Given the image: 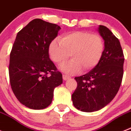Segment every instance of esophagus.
Instances as JSON below:
<instances>
[{
  "instance_id": "esophagus-1",
  "label": "esophagus",
  "mask_w": 131,
  "mask_h": 131,
  "mask_svg": "<svg viewBox=\"0 0 131 131\" xmlns=\"http://www.w3.org/2000/svg\"><path fill=\"white\" fill-rule=\"evenodd\" d=\"M63 80H67L68 79L70 78V76H67V75H66V74H63Z\"/></svg>"
}]
</instances>
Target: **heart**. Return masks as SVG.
<instances>
[{
    "label": "heart",
    "instance_id": "obj_1",
    "mask_svg": "<svg viewBox=\"0 0 131 131\" xmlns=\"http://www.w3.org/2000/svg\"><path fill=\"white\" fill-rule=\"evenodd\" d=\"M104 50L103 39L97 34L88 31H74L66 34L60 41L55 39L50 43L49 54L53 61L61 66L62 70L68 74H76L95 68L101 61Z\"/></svg>",
    "mask_w": 131,
    "mask_h": 131
}]
</instances>
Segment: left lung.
Wrapping results in <instances>:
<instances>
[{
  "label": "left lung",
  "mask_w": 131,
  "mask_h": 131,
  "mask_svg": "<svg viewBox=\"0 0 131 131\" xmlns=\"http://www.w3.org/2000/svg\"><path fill=\"white\" fill-rule=\"evenodd\" d=\"M99 31L104 40V50L99 64L88 74L75 77L77 88L72 95L75 108L85 112L102 109L117 93L123 76L124 55L118 38L106 27Z\"/></svg>",
  "instance_id": "1"
}]
</instances>
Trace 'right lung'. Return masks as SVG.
<instances>
[{
	"mask_svg": "<svg viewBox=\"0 0 131 131\" xmlns=\"http://www.w3.org/2000/svg\"><path fill=\"white\" fill-rule=\"evenodd\" d=\"M60 29L57 25L35 19L19 32L13 44L10 85L17 100L30 109L50 105L54 89L63 83L62 74L49 56V44Z\"/></svg>",
	"mask_w": 131,
	"mask_h": 131,
	"instance_id": "1",
	"label": "right lung"
}]
</instances>
